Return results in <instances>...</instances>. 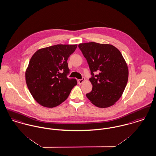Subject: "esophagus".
Listing matches in <instances>:
<instances>
[{
  "label": "esophagus",
  "instance_id": "34e87169",
  "mask_svg": "<svg viewBox=\"0 0 156 156\" xmlns=\"http://www.w3.org/2000/svg\"><path fill=\"white\" fill-rule=\"evenodd\" d=\"M85 78H82V79H79V80H78V83H79V84H82V83H83V82L85 81Z\"/></svg>",
  "mask_w": 156,
  "mask_h": 156
}]
</instances>
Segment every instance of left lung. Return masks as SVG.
<instances>
[{
  "instance_id": "1",
  "label": "left lung",
  "mask_w": 156,
  "mask_h": 156,
  "mask_svg": "<svg viewBox=\"0 0 156 156\" xmlns=\"http://www.w3.org/2000/svg\"><path fill=\"white\" fill-rule=\"evenodd\" d=\"M89 65L92 85L86 95L99 108L114 105L121 97L127 85L128 66L120 51L112 44L95 42L79 44ZM96 73V74L94 73Z\"/></svg>"
}]
</instances>
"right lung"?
<instances>
[{"instance_id":"right-lung-1","label":"right lung","mask_w":156,"mask_h":156,"mask_svg":"<svg viewBox=\"0 0 156 156\" xmlns=\"http://www.w3.org/2000/svg\"><path fill=\"white\" fill-rule=\"evenodd\" d=\"M77 44H57L37 51L26 71L30 92L39 104L52 108L67 99L77 82L69 79L67 59Z\"/></svg>"}]
</instances>
